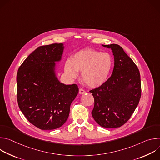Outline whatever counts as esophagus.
Segmentation results:
<instances>
[{"instance_id": "34e87169", "label": "esophagus", "mask_w": 160, "mask_h": 160, "mask_svg": "<svg viewBox=\"0 0 160 160\" xmlns=\"http://www.w3.org/2000/svg\"><path fill=\"white\" fill-rule=\"evenodd\" d=\"M85 93H86V91L84 90L83 89H82V88L79 89V94H85Z\"/></svg>"}]
</instances>
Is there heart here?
Returning a JSON list of instances; mask_svg holds the SVG:
<instances>
[{
    "label": "heart",
    "instance_id": "heart-1",
    "mask_svg": "<svg viewBox=\"0 0 160 160\" xmlns=\"http://www.w3.org/2000/svg\"><path fill=\"white\" fill-rule=\"evenodd\" d=\"M112 58L107 52L93 49H85L76 52L67 61L64 72L67 76L74 79L77 72H81L82 80L90 88H97L107 80L112 66Z\"/></svg>",
    "mask_w": 160,
    "mask_h": 160
}]
</instances>
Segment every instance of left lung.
<instances>
[{"mask_svg":"<svg viewBox=\"0 0 160 160\" xmlns=\"http://www.w3.org/2000/svg\"><path fill=\"white\" fill-rule=\"evenodd\" d=\"M102 46L112 50L115 66L111 76L103 85L90 90L94 98L92 115L102 127L118 128L130 119L139 102L141 96L140 72L119 45Z\"/></svg>","mask_w":160,"mask_h":160,"instance_id":"1","label":"left lung"}]
</instances>
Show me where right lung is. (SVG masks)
Listing matches in <instances>:
<instances>
[{"label": "right lung", "mask_w": 160, "mask_h": 160, "mask_svg": "<svg viewBox=\"0 0 160 160\" xmlns=\"http://www.w3.org/2000/svg\"><path fill=\"white\" fill-rule=\"evenodd\" d=\"M62 43L43 45L19 66L16 77L17 100L26 118L41 130L61 127L78 92L77 85H65L56 76V61L61 59Z\"/></svg>", "instance_id": "1"}]
</instances>
